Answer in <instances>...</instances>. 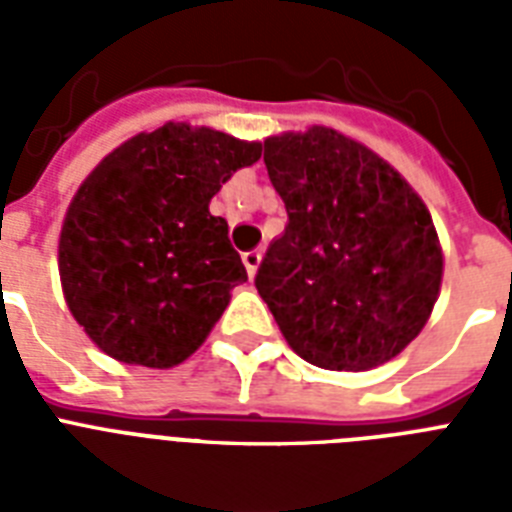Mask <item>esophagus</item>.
<instances>
[{
    "label": "esophagus",
    "mask_w": 512,
    "mask_h": 512,
    "mask_svg": "<svg viewBox=\"0 0 512 512\" xmlns=\"http://www.w3.org/2000/svg\"><path fill=\"white\" fill-rule=\"evenodd\" d=\"M241 260H244V268H247L249 279H255L257 268H260V260H263V252H260V249H252V252H244Z\"/></svg>",
    "instance_id": "obj_1"
}]
</instances>
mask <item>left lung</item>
Wrapping results in <instances>:
<instances>
[{"label":"left lung","instance_id":"1","mask_svg":"<svg viewBox=\"0 0 512 512\" xmlns=\"http://www.w3.org/2000/svg\"><path fill=\"white\" fill-rule=\"evenodd\" d=\"M289 223L255 287L289 348L332 372L396 358L428 324L444 252L425 201L364 143L313 124L265 138Z\"/></svg>","mask_w":512,"mask_h":512}]
</instances>
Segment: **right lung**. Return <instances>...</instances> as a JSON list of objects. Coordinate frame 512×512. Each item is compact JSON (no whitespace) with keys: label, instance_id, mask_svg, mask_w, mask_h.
<instances>
[{"label":"right lung","instance_id":"1","mask_svg":"<svg viewBox=\"0 0 512 512\" xmlns=\"http://www.w3.org/2000/svg\"><path fill=\"white\" fill-rule=\"evenodd\" d=\"M263 143L167 122L103 156L68 204L58 241L71 316L106 356L170 369L207 340L247 281L209 201Z\"/></svg>","mask_w":512,"mask_h":512}]
</instances>
